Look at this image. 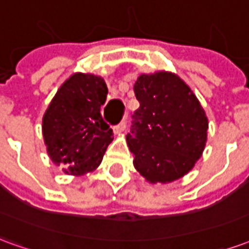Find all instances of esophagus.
Returning a JSON list of instances; mask_svg holds the SVG:
<instances>
[{"label":"esophagus","instance_id":"34e87169","mask_svg":"<svg viewBox=\"0 0 249 249\" xmlns=\"http://www.w3.org/2000/svg\"><path fill=\"white\" fill-rule=\"evenodd\" d=\"M125 128H126V123H125V121H121L119 125H116V126H114L113 132L114 133H121Z\"/></svg>","mask_w":249,"mask_h":249}]
</instances>
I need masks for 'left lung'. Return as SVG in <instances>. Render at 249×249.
Wrapping results in <instances>:
<instances>
[{
	"instance_id": "obj_1",
	"label": "left lung",
	"mask_w": 249,
	"mask_h": 249,
	"mask_svg": "<svg viewBox=\"0 0 249 249\" xmlns=\"http://www.w3.org/2000/svg\"><path fill=\"white\" fill-rule=\"evenodd\" d=\"M133 89L140 103L126 135L133 165L152 184L183 178L207 142L208 119L201 104L171 71L140 74Z\"/></svg>"
}]
</instances>
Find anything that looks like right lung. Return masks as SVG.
<instances>
[{"mask_svg":"<svg viewBox=\"0 0 249 249\" xmlns=\"http://www.w3.org/2000/svg\"><path fill=\"white\" fill-rule=\"evenodd\" d=\"M108 88L103 77L71 74L42 117L46 151L56 165L71 176L92 172L103 161L113 132L100 113Z\"/></svg>","mask_w":249,"mask_h":249,"instance_id":"add662e5","label":"right lung"}]
</instances>
